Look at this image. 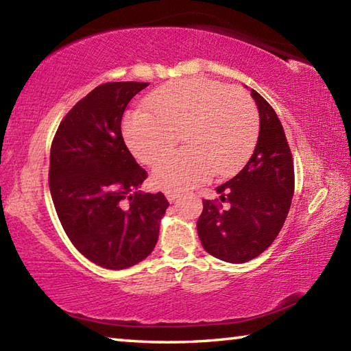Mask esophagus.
Listing matches in <instances>:
<instances>
[{
    "instance_id": "34e87169",
    "label": "esophagus",
    "mask_w": 351,
    "mask_h": 351,
    "mask_svg": "<svg viewBox=\"0 0 351 351\" xmlns=\"http://www.w3.org/2000/svg\"><path fill=\"white\" fill-rule=\"evenodd\" d=\"M165 198H167L170 203H173V201L178 198V193H175V192H165Z\"/></svg>"
}]
</instances>
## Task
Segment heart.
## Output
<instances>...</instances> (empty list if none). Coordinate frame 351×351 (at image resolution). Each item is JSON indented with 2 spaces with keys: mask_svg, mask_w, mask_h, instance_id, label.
I'll use <instances>...</instances> for the list:
<instances>
[{
  "mask_svg": "<svg viewBox=\"0 0 351 351\" xmlns=\"http://www.w3.org/2000/svg\"><path fill=\"white\" fill-rule=\"evenodd\" d=\"M148 110L130 111L122 132L130 150L152 164L179 140L188 147L153 165V182L180 192L212 175L226 176L247 161L258 138V111L243 88H228L209 79L170 82L145 100Z\"/></svg>",
  "mask_w": 351,
  "mask_h": 351,
  "instance_id": "1",
  "label": "heart"
}]
</instances>
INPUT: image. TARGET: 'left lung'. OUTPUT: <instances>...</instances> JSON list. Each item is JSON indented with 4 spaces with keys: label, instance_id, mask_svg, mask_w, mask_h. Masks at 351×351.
<instances>
[{
    "label": "left lung",
    "instance_id": "8db88e82",
    "mask_svg": "<svg viewBox=\"0 0 351 351\" xmlns=\"http://www.w3.org/2000/svg\"><path fill=\"white\" fill-rule=\"evenodd\" d=\"M251 94L260 112L257 145L239 175L217 187L219 199H203L197 223L203 247L229 263H245L272 245L294 193V161L282 123L257 91Z\"/></svg>",
    "mask_w": 351,
    "mask_h": 351
}]
</instances>
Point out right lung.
I'll return each instance as SVG.
<instances>
[{
	"mask_svg": "<svg viewBox=\"0 0 351 351\" xmlns=\"http://www.w3.org/2000/svg\"><path fill=\"white\" fill-rule=\"evenodd\" d=\"M141 82L94 88L62 119L51 145L49 190L68 239L88 260L125 269L152 254L169 201L136 192L147 171L122 138L123 111Z\"/></svg>",
	"mask_w": 351,
	"mask_h": 351,
	"instance_id": "add662e5",
	"label": "right lung"
}]
</instances>
